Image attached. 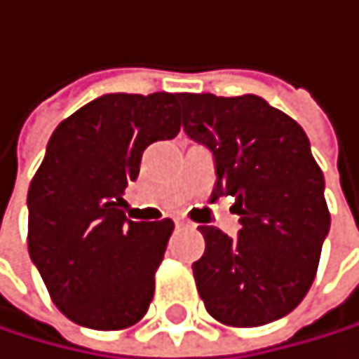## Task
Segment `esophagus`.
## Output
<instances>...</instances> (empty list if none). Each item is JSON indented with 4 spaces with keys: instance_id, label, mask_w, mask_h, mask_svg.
Listing matches in <instances>:
<instances>
[{
    "instance_id": "obj_1",
    "label": "esophagus",
    "mask_w": 359,
    "mask_h": 359,
    "mask_svg": "<svg viewBox=\"0 0 359 359\" xmlns=\"http://www.w3.org/2000/svg\"><path fill=\"white\" fill-rule=\"evenodd\" d=\"M173 220H175V224H177V226H190V224H192V222H190V220H188L184 214H177Z\"/></svg>"
}]
</instances>
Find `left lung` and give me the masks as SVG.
<instances>
[{"label":"left lung","instance_id":"left-lung-1","mask_svg":"<svg viewBox=\"0 0 359 359\" xmlns=\"http://www.w3.org/2000/svg\"><path fill=\"white\" fill-rule=\"evenodd\" d=\"M184 130L216 160L214 196L236 199L238 238L199 226L205 252L192 263L208 313L233 327L289 315L309 293L330 231L323 173L302 126L263 98L184 94Z\"/></svg>","mask_w":359,"mask_h":359}]
</instances>
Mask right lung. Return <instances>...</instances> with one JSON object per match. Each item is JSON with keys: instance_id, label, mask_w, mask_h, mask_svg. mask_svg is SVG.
I'll return each instance as SVG.
<instances>
[{"instance_id": "add662e5", "label": "right lung", "mask_w": 359, "mask_h": 359, "mask_svg": "<svg viewBox=\"0 0 359 359\" xmlns=\"http://www.w3.org/2000/svg\"><path fill=\"white\" fill-rule=\"evenodd\" d=\"M180 94H107L50 135L27 192V248L53 304L74 323L123 330L143 319L173 220L135 222L121 194L145 147L180 133Z\"/></svg>"}]
</instances>
